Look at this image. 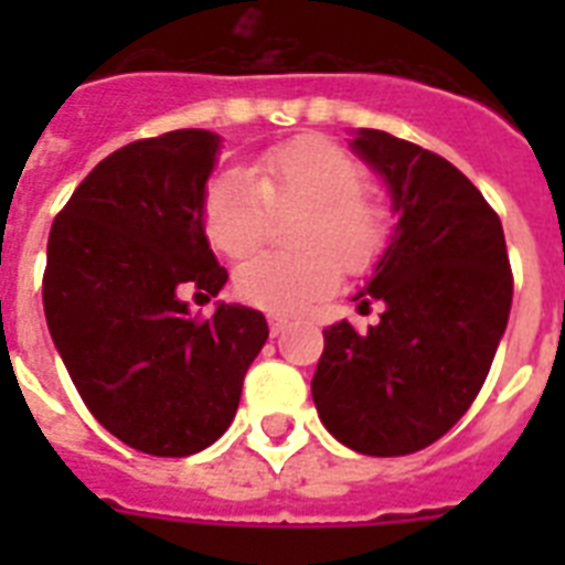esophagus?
<instances>
[{"mask_svg":"<svg viewBox=\"0 0 565 565\" xmlns=\"http://www.w3.org/2000/svg\"><path fill=\"white\" fill-rule=\"evenodd\" d=\"M287 328H290V319L287 317H281V313H273V317H269V331H273V337L284 334Z\"/></svg>","mask_w":565,"mask_h":565,"instance_id":"esophagus-1","label":"esophagus"}]
</instances>
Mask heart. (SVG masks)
<instances>
[{
	"instance_id": "obj_1",
	"label": "heart",
	"mask_w": 565,
	"mask_h": 565,
	"mask_svg": "<svg viewBox=\"0 0 565 565\" xmlns=\"http://www.w3.org/2000/svg\"><path fill=\"white\" fill-rule=\"evenodd\" d=\"M366 172L326 137H299L257 158L252 175L225 170L207 184L202 220L207 239L228 257H246L264 243L269 216H292L296 252H264L243 260L234 290L273 313H292L334 290L343 273H366L386 246L390 216L363 190Z\"/></svg>"
}]
</instances>
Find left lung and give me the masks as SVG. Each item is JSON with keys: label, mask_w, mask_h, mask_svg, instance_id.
I'll list each match as a JSON object with an SVG mask.
<instances>
[{"label": "left lung", "mask_w": 565, "mask_h": 565, "mask_svg": "<svg viewBox=\"0 0 565 565\" xmlns=\"http://www.w3.org/2000/svg\"><path fill=\"white\" fill-rule=\"evenodd\" d=\"M349 146L384 179L398 225L354 296L381 301V322L326 328L310 393L343 446L413 455L481 393L513 301L508 246L499 213L446 158L375 128Z\"/></svg>", "instance_id": "left-lung-1"}]
</instances>
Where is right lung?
Listing matches in <instances>:
<instances>
[{"label":"right lung","mask_w":565,"mask_h":565,"mask_svg":"<svg viewBox=\"0 0 565 565\" xmlns=\"http://www.w3.org/2000/svg\"><path fill=\"white\" fill-rule=\"evenodd\" d=\"M220 135L181 128L96 163L49 231L43 310L61 361L102 428L154 457H188L228 430L269 328L260 310L190 317L228 273L202 199Z\"/></svg>","instance_id":"obj_1"}]
</instances>
